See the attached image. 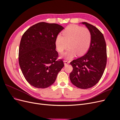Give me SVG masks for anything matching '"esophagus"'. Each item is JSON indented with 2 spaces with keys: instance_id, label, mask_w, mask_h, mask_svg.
<instances>
[{
  "instance_id": "esophagus-1",
  "label": "esophagus",
  "mask_w": 120,
  "mask_h": 120,
  "mask_svg": "<svg viewBox=\"0 0 120 120\" xmlns=\"http://www.w3.org/2000/svg\"><path fill=\"white\" fill-rule=\"evenodd\" d=\"M64 64L65 65H67V64H70V61H69L64 60Z\"/></svg>"
}]
</instances>
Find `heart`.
<instances>
[{"label":"heart","instance_id":"obj_1","mask_svg":"<svg viewBox=\"0 0 120 120\" xmlns=\"http://www.w3.org/2000/svg\"><path fill=\"white\" fill-rule=\"evenodd\" d=\"M91 42V34L86 28H82L77 25H69L64 29L63 35H58L55 40V45L57 51L62 53L67 48L68 49L61 57L70 60L75 54L80 56L88 50Z\"/></svg>","mask_w":120,"mask_h":120}]
</instances>
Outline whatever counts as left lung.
<instances>
[{
  "mask_svg": "<svg viewBox=\"0 0 120 120\" xmlns=\"http://www.w3.org/2000/svg\"><path fill=\"white\" fill-rule=\"evenodd\" d=\"M82 23L90 30L91 42L86 54L70 63L73 70L70 79L78 88L86 89L96 85L102 77L107 64V48L104 35L97 27L86 22Z\"/></svg>",
  "mask_w": 120,
  "mask_h": 120,
  "instance_id": "8db88e82",
  "label": "left lung"
}]
</instances>
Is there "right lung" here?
I'll use <instances>...</instances> for the list:
<instances>
[{"label": "right lung", "mask_w": 120, "mask_h": 120, "mask_svg": "<svg viewBox=\"0 0 120 120\" xmlns=\"http://www.w3.org/2000/svg\"><path fill=\"white\" fill-rule=\"evenodd\" d=\"M64 28L56 23L39 22L30 27L21 38L19 53V66L27 82L44 89L55 82L64 64L57 60L55 40Z\"/></svg>", "instance_id": "right-lung-1"}]
</instances>
